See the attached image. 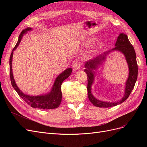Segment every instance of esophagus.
<instances>
[{
	"label": "esophagus",
	"mask_w": 147,
	"mask_h": 147,
	"mask_svg": "<svg viewBox=\"0 0 147 147\" xmlns=\"http://www.w3.org/2000/svg\"><path fill=\"white\" fill-rule=\"evenodd\" d=\"M81 66V63H80L79 61H76L73 63V65H72V68L73 69V70L74 71H77L80 68Z\"/></svg>",
	"instance_id": "obj_1"
}]
</instances>
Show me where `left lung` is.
Segmentation results:
<instances>
[{"label": "left lung", "instance_id": "left-lung-1", "mask_svg": "<svg viewBox=\"0 0 147 147\" xmlns=\"http://www.w3.org/2000/svg\"><path fill=\"white\" fill-rule=\"evenodd\" d=\"M119 51L124 54L127 63L129 66V78L126 83V88H125V93L124 96L121 99L120 101L114 102H106L100 101L99 100L96 99L91 93V86L93 83L94 80V69L97 68L98 65L102 63V60L105 59V55L109 53V52H106L104 53V55H99L96 57L94 59H92L87 61L85 65L86 69H84V72L87 74L88 76V95L89 101L94 105L95 107L99 108H109L113 106L117 105L125 101L128 98L130 95L131 92L132 91L136 81L138 78V64L136 62V53L132 45L129 42L128 37L126 34L121 33L118 38L116 43H115V47L112 49Z\"/></svg>", "mask_w": 147, "mask_h": 147}]
</instances>
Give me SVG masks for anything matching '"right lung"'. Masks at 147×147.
Masks as SVG:
<instances>
[{
  "label": "right lung",
  "instance_id": "add662e5",
  "mask_svg": "<svg viewBox=\"0 0 147 147\" xmlns=\"http://www.w3.org/2000/svg\"><path fill=\"white\" fill-rule=\"evenodd\" d=\"M30 28H27L25 30H23L19 36L18 40L17 43L16 45L13 48L12 52L9 58V75L10 79L11 82L12 86L14 88V89L17 91V94L19 96L24 100V101L27 103L29 105L33 108H37V109H43V110H49V109H55L58 108L62 100V92L61 90V84L67 78H68L71 74L72 72V69L69 68L61 74H59L55 80L51 92L49 94L45 95H40V96H32L30 95H27L22 93V92L18 89L17 84H15V82L14 80L12 70V60L13 56V51L17 48L19 45L21 38L22 37L23 34L26 33L27 31L30 30Z\"/></svg>",
  "mask_w": 147,
  "mask_h": 147
}]
</instances>
